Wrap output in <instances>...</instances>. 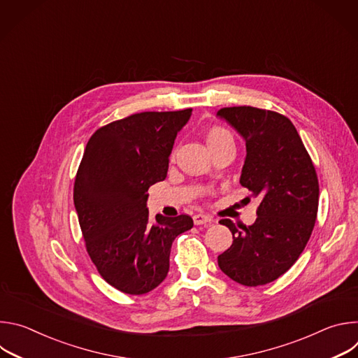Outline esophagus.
Segmentation results:
<instances>
[{
    "label": "esophagus",
    "mask_w": 358,
    "mask_h": 358,
    "mask_svg": "<svg viewBox=\"0 0 358 358\" xmlns=\"http://www.w3.org/2000/svg\"><path fill=\"white\" fill-rule=\"evenodd\" d=\"M214 220L210 215L206 214H195L194 215V224L195 225H206V224H211Z\"/></svg>",
    "instance_id": "1"
}]
</instances>
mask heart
<instances>
[{
  "mask_svg": "<svg viewBox=\"0 0 358 358\" xmlns=\"http://www.w3.org/2000/svg\"><path fill=\"white\" fill-rule=\"evenodd\" d=\"M225 134H228L225 130H222V129H213L210 133H208V141L210 140H214V138H218V137H222V136H225Z\"/></svg>",
  "mask_w": 358,
  "mask_h": 358,
  "instance_id": "1",
  "label": "heart"
}]
</instances>
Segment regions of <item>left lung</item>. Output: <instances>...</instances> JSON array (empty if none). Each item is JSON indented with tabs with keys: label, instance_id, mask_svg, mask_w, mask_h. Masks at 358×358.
Here are the masks:
<instances>
[{
	"label": "left lung",
	"instance_id": "left-lung-1",
	"mask_svg": "<svg viewBox=\"0 0 358 358\" xmlns=\"http://www.w3.org/2000/svg\"><path fill=\"white\" fill-rule=\"evenodd\" d=\"M217 116L245 140L239 182L261 199L252 225L220 221L234 242L218 257V266L243 286L266 285L293 266L312 235L319 207L316 170L287 117L250 106L224 108Z\"/></svg>",
	"mask_w": 358,
	"mask_h": 358
}]
</instances>
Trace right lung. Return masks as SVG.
<instances>
[{
  "instance_id": "right-lung-1",
  "label": "right lung",
  "mask_w": 358,
  "mask_h": 358,
  "mask_svg": "<svg viewBox=\"0 0 358 358\" xmlns=\"http://www.w3.org/2000/svg\"><path fill=\"white\" fill-rule=\"evenodd\" d=\"M192 109L144 112L94 131L79 166L73 202L86 249L99 273L127 294L156 289L170 269L174 239L188 215L148 217V188L167 177L177 133Z\"/></svg>"
}]
</instances>
